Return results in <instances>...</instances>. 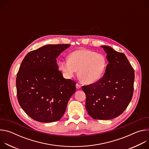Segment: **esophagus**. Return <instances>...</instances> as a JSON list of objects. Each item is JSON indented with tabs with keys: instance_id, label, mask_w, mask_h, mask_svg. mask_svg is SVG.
<instances>
[{
	"instance_id": "1",
	"label": "esophagus",
	"mask_w": 149,
	"mask_h": 149,
	"mask_svg": "<svg viewBox=\"0 0 149 149\" xmlns=\"http://www.w3.org/2000/svg\"><path fill=\"white\" fill-rule=\"evenodd\" d=\"M81 86L80 84H76V88H77V89H79V88H81Z\"/></svg>"
}]
</instances>
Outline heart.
<instances>
[{"instance_id":"heart-1","label":"heart","mask_w":149,"mask_h":149,"mask_svg":"<svg viewBox=\"0 0 149 149\" xmlns=\"http://www.w3.org/2000/svg\"><path fill=\"white\" fill-rule=\"evenodd\" d=\"M58 68L67 78H72L78 71L82 82L90 84L98 81L103 75L107 65L106 57L102 54L79 49L72 52L68 59H61L58 62Z\"/></svg>"}]
</instances>
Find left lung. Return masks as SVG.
<instances>
[{
	"instance_id": "obj_1",
	"label": "left lung",
	"mask_w": 149,
	"mask_h": 149,
	"mask_svg": "<svg viewBox=\"0 0 149 149\" xmlns=\"http://www.w3.org/2000/svg\"><path fill=\"white\" fill-rule=\"evenodd\" d=\"M109 63L104 75L95 83L82 86L86 108L95 120H110L128 107L134 91V71L125 55L108 46H101Z\"/></svg>"
}]
</instances>
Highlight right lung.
Instances as JSON below:
<instances>
[{
  "mask_svg": "<svg viewBox=\"0 0 149 149\" xmlns=\"http://www.w3.org/2000/svg\"><path fill=\"white\" fill-rule=\"evenodd\" d=\"M70 46L45 45L29 52L21 63L16 81L17 100L24 111L37 121L60 120L75 92V82L63 77L56 59Z\"/></svg>",
  "mask_w": 149,
  "mask_h": 149,
  "instance_id": "1",
  "label": "right lung"
}]
</instances>
